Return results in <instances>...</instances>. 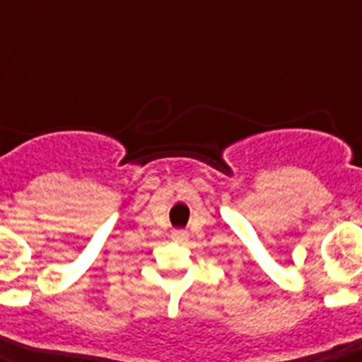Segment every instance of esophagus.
<instances>
[{"mask_svg": "<svg viewBox=\"0 0 362 362\" xmlns=\"http://www.w3.org/2000/svg\"><path fill=\"white\" fill-rule=\"evenodd\" d=\"M170 237H173V240L175 242H186L187 238H189V235H187L186 231H180V229H178V231H173Z\"/></svg>", "mask_w": 362, "mask_h": 362, "instance_id": "1", "label": "esophagus"}]
</instances>
